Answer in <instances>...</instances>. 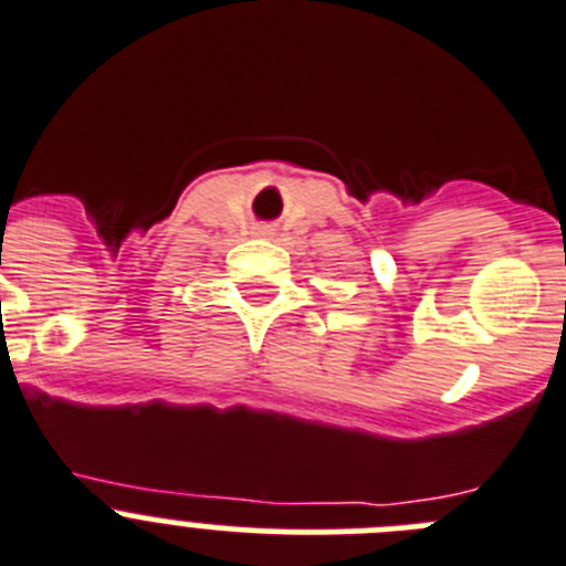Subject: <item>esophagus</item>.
Instances as JSON below:
<instances>
[{
  "label": "esophagus",
  "mask_w": 566,
  "mask_h": 566,
  "mask_svg": "<svg viewBox=\"0 0 566 566\" xmlns=\"http://www.w3.org/2000/svg\"><path fill=\"white\" fill-rule=\"evenodd\" d=\"M253 233H256V237H273V233H276V228L268 226V222H259V226H253Z\"/></svg>",
  "instance_id": "34e87169"
}]
</instances>
